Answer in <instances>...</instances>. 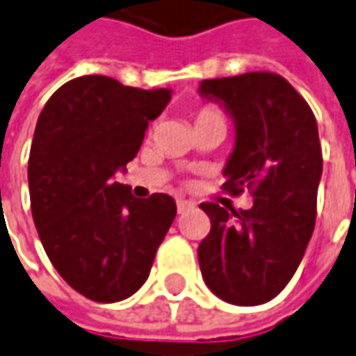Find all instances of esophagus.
I'll return each mask as SVG.
<instances>
[{"label": "esophagus", "instance_id": "34e87169", "mask_svg": "<svg viewBox=\"0 0 356 356\" xmlns=\"http://www.w3.org/2000/svg\"><path fill=\"white\" fill-rule=\"evenodd\" d=\"M176 207H178V213H186V211L194 209L195 204H194V202H188V200H178Z\"/></svg>", "mask_w": 356, "mask_h": 356}]
</instances>
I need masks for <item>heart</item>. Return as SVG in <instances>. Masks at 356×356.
Instances as JSON below:
<instances>
[{
  "label": "heart",
  "instance_id": "obj_1",
  "mask_svg": "<svg viewBox=\"0 0 356 356\" xmlns=\"http://www.w3.org/2000/svg\"><path fill=\"white\" fill-rule=\"evenodd\" d=\"M211 121H223L221 111L213 106L200 107L194 113V125H202V123H211Z\"/></svg>",
  "mask_w": 356,
  "mask_h": 356
}]
</instances>
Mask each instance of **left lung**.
<instances>
[{"label": "left lung", "mask_w": 356, "mask_h": 356, "mask_svg": "<svg viewBox=\"0 0 356 356\" xmlns=\"http://www.w3.org/2000/svg\"><path fill=\"white\" fill-rule=\"evenodd\" d=\"M200 94L235 121L225 164L231 195L249 190L250 209L202 204L211 229L197 247L207 288L235 306H261L286 288L316 225L321 145L307 102L274 72L204 80Z\"/></svg>", "instance_id": "left-lung-1"}]
</instances>
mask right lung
<instances>
[{
  "mask_svg": "<svg viewBox=\"0 0 356 356\" xmlns=\"http://www.w3.org/2000/svg\"><path fill=\"white\" fill-rule=\"evenodd\" d=\"M170 94L82 76L40 111L27 170L33 221L52 266L94 302L113 304L139 290L176 217L168 194L139 200L113 180Z\"/></svg>",
  "mask_w": 356,
  "mask_h": 356,
  "instance_id": "obj_1",
  "label": "right lung"
}]
</instances>
